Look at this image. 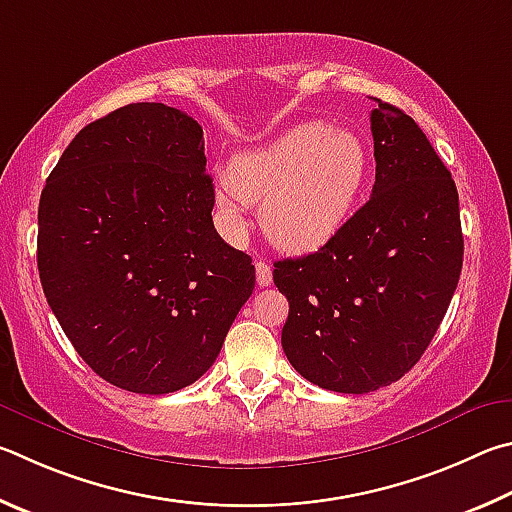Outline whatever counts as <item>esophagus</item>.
Returning <instances> with one entry per match:
<instances>
[{"mask_svg":"<svg viewBox=\"0 0 512 512\" xmlns=\"http://www.w3.org/2000/svg\"><path fill=\"white\" fill-rule=\"evenodd\" d=\"M256 281L261 288H267L272 285V267L267 265L265 261H256Z\"/></svg>","mask_w":512,"mask_h":512,"instance_id":"esophagus-1","label":"esophagus"}]
</instances>
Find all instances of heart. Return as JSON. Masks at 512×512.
<instances>
[{
	"instance_id": "b5f03b06",
	"label": "heart",
	"mask_w": 512,
	"mask_h": 512,
	"mask_svg": "<svg viewBox=\"0 0 512 512\" xmlns=\"http://www.w3.org/2000/svg\"><path fill=\"white\" fill-rule=\"evenodd\" d=\"M371 177V150L357 132L303 123L229 166L215 202L231 229L242 227V204L263 200L270 238L290 251H310L351 220Z\"/></svg>"
}]
</instances>
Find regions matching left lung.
Here are the masks:
<instances>
[{
	"label": "left lung",
	"instance_id": "1",
	"mask_svg": "<svg viewBox=\"0 0 512 512\" xmlns=\"http://www.w3.org/2000/svg\"><path fill=\"white\" fill-rule=\"evenodd\" d=\"M375 101L369 202L315 254L274 263L290 303L283 351L308 382L337 393H369L411 371L463 265L450 170L411 116Z\"/></svg>",
	"mask_w": 512,
	"mask_h": 512
}]
</instances>
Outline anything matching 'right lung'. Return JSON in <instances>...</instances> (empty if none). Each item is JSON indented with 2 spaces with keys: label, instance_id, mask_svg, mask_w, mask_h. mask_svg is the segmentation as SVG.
<instances>
[{
  "label": "right lung",
  "instance_id": "add662e5",
  "mask_svg": "<svg viewBox=\"0 0 512 512\" xmlns=\"http://www.w3.org/2000/svg\"><path fill=\"white\" fill-rule=\"evenodd\" d=\"M200 123L130 103L85 125L42 188L38 270L76 353L114 387L161 396L211 369L254 292L213 227Z\"/></svg>",
  "mask_w": 512,
  "mask_h": 512
}]
</instances>
